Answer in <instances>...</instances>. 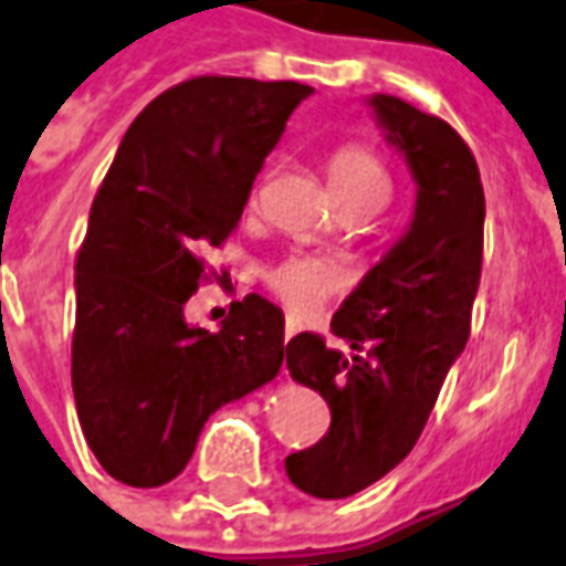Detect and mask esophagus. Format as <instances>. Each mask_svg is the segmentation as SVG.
Wrapping results in <instances>:
<instances>
[{"label":"esophagus","instance_id":"esophagus-1","mask_svg":"<svg viewBox=\"0 0 566 566\" xmlns=\"http://www.w3.org/2000/svg\"><path fill=\"white\" fill-rule=\"evenodd\" d=\"M302 323L296 321V317H287V323H284V340H291L293 335H300Z\"/></svg>","mask_w":566,"mask_h":566}]
</instances>
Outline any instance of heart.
Instances as JSON below:
<instances>
[{"mask_svg": "<svg viewBox=\"0 0 566 566\" xmlns=\"http://www.w3.org/2000/svg\"><path fill=\"white\" fill-rule=\"evenodd\" d=\"M326 178L338 207L382 205L391 189L386 166L365 145H344L335 150L326 163ZM270 284L275 296L287 302L293 312L308 314L338 291L340 275L312 258H293L270 275Z\"/></svg>", "mask_w": 566, "mask_h": 566, "instance_id": "heart-1", "label": "heart"}]
</instances>
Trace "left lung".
<instances>
[{
    "instance_id": "left-lung-1",
    "label": "left lung",
    "mask_w": 566,
    "mask_h": 566,
    "mask_svg": "<svg viewBox=\"0 0 566 566\" xmlns=\"http://www.w3.org/2000/svg\"><path fill=\"white\" fill-rule=\"evenodd\" d=\"M368 106L407 159L416 210L332 317V335L356 350L350 359L312 332L284 347L291 377L321 391L332 412L326 437L284 460L291 484L314 499L356 495L412 451L469 340L481 282L486 210L469 145L400 97L370 94Z\"/></svg>"
}]
</instances>
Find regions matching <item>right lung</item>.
Listing matches in <instances>:
<instances>
[{
    "label": "right lung",
    "instance_id": "1",
    "mask_svg": "<svg viewBox=\"0 0 566 566\" xmlns=\"http://www.w3.org/2000/svg\"><path fill=\"white\" fill-rule=\"evenodd\" d=\"M314 88L198 76L136 115L94 198L76 258L73 400L85 442L127 486L187 469L216 409L275 379L284 314L258 293L219 332L184 317L201 252L243 216L254 175Z\"/></svg>",
    "mask_w": 566,
    "mask_h": 566
}]
</instances>
